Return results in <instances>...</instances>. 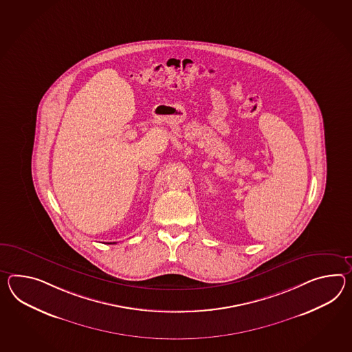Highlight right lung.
<instances>
[{"instance_id":"right-lung-1","label":"right lung","mask_w":352,"mask_h":352,"mask_svg":"<svg viewBox=\"0 0 352 352\" xmlns=\"http://www.w3.org/2000/svg\"><path fill=\"white\" fill-rule=\"evenodd\" d=\"M111 244H112V243H111Z\"/></svg>"}]
</instances>
